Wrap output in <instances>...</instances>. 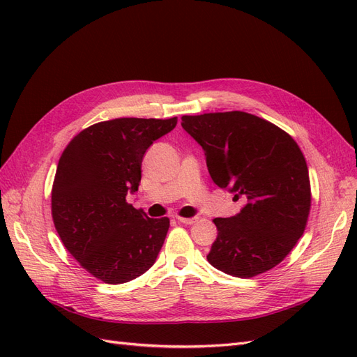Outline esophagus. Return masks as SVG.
Here are the masks:
<instances>
[{"mask_svg": "<svg viewBox=\"0 0 357 357\" xmlns=\"http://www.w3.org/2000/svg\"><path fill=\"white\" fill-rule=\"evenodd\" d=\"M177 220L180 223H185V225H193L198 222V218H180V215H177Z\"/></svg>", "mask_w": 357, "mask_h": 357, "instance_id": "esophagus-1", "label": "esophagus"}]
</instances>
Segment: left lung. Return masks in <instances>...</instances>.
<instances>
[{"label":"left lung","mask_w":357,"mask_h":357,"mask_svg":"<svg viewBox=\"0 0 357 357\" xmlns=\"http://www.w3.org/2000/svg\"><path fill=\"white\" fill-rule=\"evenodd\" d=\"M181 126L204 149L208 172L234 201L232 218H218L207 255L219 271L247 278L278 265L305 231L311 189L299 146L283 129L250 113L183 116Z\"/></svg>","instance_id":"left-lung-1"}]
</instances>
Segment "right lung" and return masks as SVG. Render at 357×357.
<instances>
[{"mask_svg": "<svg viewBox=\"0 0 357 357\" xmlns=\"http://www.w3.org/2000/svg\"><path fill=\"white\" fill-rule=\"evenodd\" d=\"M177 117H121L95 123L63 150L52 188V218L67 250L101 282L144 274L160 252L169 219L147 218L126 202L138 190L146 150Z\"/></svg>", "mask_w": 357, "mask_h": 357, "instance_id": "obj_1", "label": "right lung"}]
</instances>
